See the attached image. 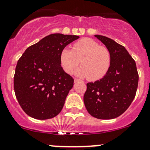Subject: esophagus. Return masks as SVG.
Listing matches in <instances>:
<instances>
[{"label":"esophagus","mask_w":150,"mask_h":150,"mask_svg":"<svg viewBox=\"0 0 150 150\" xmlns=\"http://www.w3.org/2000/svg\"><path fill=\"white\" fill-rule=\"evenodd\" d=\"M74 81H75V83H76V82L79 81V80H78V79H77V78H75V79H74Z\"/></svg>","instance_id":"1"}]
</instances>
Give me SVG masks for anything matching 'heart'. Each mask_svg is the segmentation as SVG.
<instances>
[{"label":"heart","mask_w":150,"mask_h":150,"mask_svg":"<svg viewBox=\"0 0 150 150\" xmlns=\"http://www.w3.org/2000/svg\"><path fill=\"white\" fill-rule=\"evenodd\" d=\"M60 60L63 70L68 74L72 73L80 63L81 67L75 71L76 75L96 81L103 78L108 72L111 54L106 47L100 46L95 40L83 38L74 43L72 49L63 48Z\"/></svg>","instance_id":"heart-1"}]
</instances>
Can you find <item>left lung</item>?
I'll list each match as a JSON object with an SVG mask.
<instances>
[{"label":"left lung","mask_w":150,"mask_h":150,"mask_svg":"<svg viewBox=\"0 0 150 150\" xmlns=\"http://www.w3.org/2000/svg\"><path fill=\"white\" fill-rule=\"evenodd\" d=\"M111 54V64L105 77L87 83L83 102L89 114L101 120L120 116L135 97L138 73L134 59L122 45L114 40L95 35Z\"/></svg>","instance_id":"1"}]
</instances>
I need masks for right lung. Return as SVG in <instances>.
I'll list each match as a JSON object with an SVG mask.
<instances>
[{
	"label": "right lung",
	"mask_w": 150,
	"mask_h": 150,
	"mask_svg": "<svg viewBox=\"0 0 150 150\" xmlns=\"http://www.w3.org/2000/svg\"><path fill=\"white\" fill-rule=\"evenodd\" d=\"M78 38L75 35L50 34L28 47L18 60L15 93L28 116L47 120L61 111L74 79L62 68L60 52Z\"/></svg>",
	"instance_id": "1"
}]
</instances>
